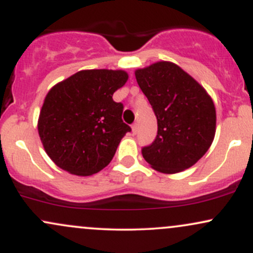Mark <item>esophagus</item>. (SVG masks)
I'll use <instances>...</instances> for the list:
<instances>
[{
	"mask_svg": "<svg viewBox=\"0 0 253 253\" xmlns=\"http://www.w3.org/2000/svg\"><path fill=\"white\" fill-rule=\"evenodd\" d=\"M132 132L133 134H136V132H138V124H133L132 125Z\"/></svg>",
	"mask_w": 253,
	"mask_h": 253,
	"instance_id": "esophagus-1",
	"label": "esophagus"
}]
</instances>
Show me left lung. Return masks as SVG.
Listing matches in <instances>:
<instances>
[{
  "label": "left lung",
  "mask_w": 253,
  "mask_h": 253,
  "mask_svg": "<svg viewBox=\"0 0 253 253\" xmlns=\"http://www.w3.org/2000/svg\"><path fill=\"white\" fill-rule=\"evenodd\" d=\"M134 74L158 124L155 141L141 150L144 159L162 173L189 169L214 140L213 100L201 84L171 62H157Z\"/></svg>",
  "instance_id": "left-lung-1"
}]
</instances>
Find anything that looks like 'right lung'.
<instances>
[{
    "instance_id": "1",
    "label": "right lung",
    "mask_w": 253,
    "mask_h": 253,
    "mask_svg": "<svg viewBox=\"0 0 253 253\" xmlns=\"http://www.w3.org/2000/svg\"><path fill=\"white\" fill-rule=\"evenodd\" d=\"M124 70H82L52 86L38 120L43 149L72 175L90 176L110 163L130 127L113 94L125 85Z\"/></svg>"
}]
</instances>
